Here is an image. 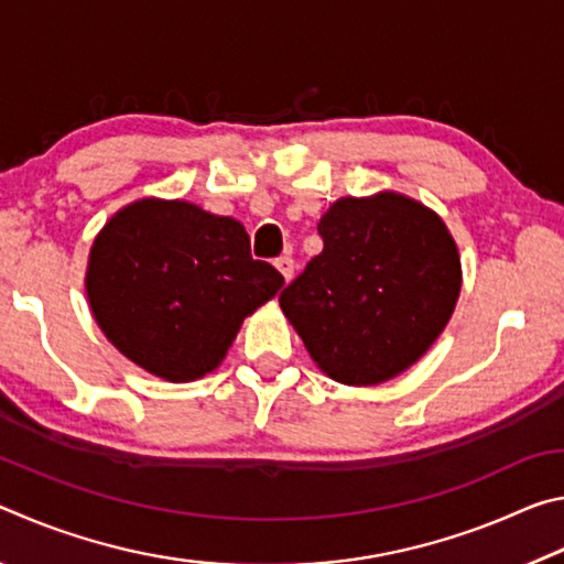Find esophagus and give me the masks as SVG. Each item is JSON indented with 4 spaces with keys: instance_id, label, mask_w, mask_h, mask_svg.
<instances>
[{
    "instance_id": "1",
    "label": "esophagus",
    "mask_w": 564,
    "mask_h": 564,
    "mask_svg": "<svg viewBox=\"0 0 564 564\" xmlns=\"http://www.w3.org/2000/svg\"><path fill=\"white\" fill-rule=\"evenodd\" d=\"M275 269L281 271V275H283L285 281H291L293 279V269H295L291 256H281V259H275Z\"/></svg>"
}]
</instances>
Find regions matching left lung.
<instances>
[{"label":"left lung","mask_w":564,"mask_h":564,"mask_svg":"<svg viewBox=\"0 0 564 564\" xmlns=\"http://www.w3.org/2000/svg\"><path fill=\"white\" fill-rule=\"evenodd\" d=\"M323 251L279 295L328 378L378 386L425 356L451 321L463 271L443 218L395 191L338 198Z\"/></svg>","instance_id":"left-lung-1"}]
</instances>
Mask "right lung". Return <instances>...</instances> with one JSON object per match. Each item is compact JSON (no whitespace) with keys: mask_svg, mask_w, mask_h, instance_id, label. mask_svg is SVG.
Segmentation results:
<instances>
[{"mask_svg":"<svg viewBox=\"0 0 564 564\" xmlns=\"http://www.w3.org/2000/svg\"><path fill=\"white\" fill-rule=\"evenodd\" d=\"M84 283L117 350L151 376L188 383L221 366L243 318L279 293L283 275L251 259L236 218L141 198L94 238Z\"/></svg>","mask_w":564,"mask_h":564,"instance_id":"obj_1","label":"right lung"}]
</instances>
